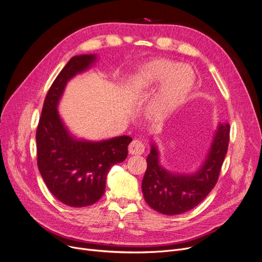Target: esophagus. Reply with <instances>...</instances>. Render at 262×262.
<instances>
[{
    "label": "esophagus",
    "instance_id": "obj_1",
    "mask_svg": "<svg viewBox=\"0 0 262 262\" xmlns=\"http://www.w3.org/2000/svg\"><path fill=\"white\" fill-rule=\"evenodd\" d=\"M145 152V145L143 142L134 140L130 145H129V153L130 155H135V156H141Z\"/></svg>",
    "mask_w": 262,
    "mask_h": 262
}]
</instances>
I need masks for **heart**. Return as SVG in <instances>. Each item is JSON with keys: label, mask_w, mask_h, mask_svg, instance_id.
<instances>
[{"label": "heart", "mask_w": 262, "mask_h": 262, "mask_svg": "<svg viewBox=\"0 0 262 262\" xmlns=\"http://www.w3.org/2000/svg\"><path fill=\"white\" fill-rule=\"evenodd\" d=\"M162 81L148 113L153 119H163L188 97L194 82V73L187 66H177L165 59L152 60L134 77L132 90L141 92Z\"/></svg>", "instance_id": "obj_1"}]
</instances>
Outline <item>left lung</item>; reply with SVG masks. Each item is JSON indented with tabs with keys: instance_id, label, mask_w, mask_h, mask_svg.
<instances>
[{
	"instance_id": "1",
	"label": "left lung",
	"mask_w": 262,
	"mask_h": 262,
	"mask_svg": "<svg viewBox=\"0 0 262 262\" xmlns=\"http://www.w3.org/2000/svg\"><path fill=\"white\" fill-rule=\"evenodd\" d=\"M229 143V125L219 124L202 166L193 173H173L161 166L159 150L151 143L142 189L147 204L173 216L201 203L216 185Z\"/></svg>"
}]
</instances>
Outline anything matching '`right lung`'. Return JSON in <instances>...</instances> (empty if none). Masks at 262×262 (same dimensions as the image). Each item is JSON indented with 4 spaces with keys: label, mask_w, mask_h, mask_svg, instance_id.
Segmentation results:
<instances>
[{
    "label": "right lung",
    "mask_w": 262,
    "mask_h": 262,
    "mask_svg": "<svg viewBox=\"0 0 262 262\" xmlns=\"http://www.w3.org/2000/svg\"><path fill=\"white\" fill-rule=\"evenodd\" d=\"M95 60L96 55L74 56L59 73L46 94L36 133L37 163L44 183L60 202L72 207L98 201L107 172L126 160L132 142L127 135L100 142L78 140L60 118L57 107L68 81Z\"/></svg>",
    "instance_id": "obj_1"
}]
</instances>
